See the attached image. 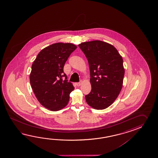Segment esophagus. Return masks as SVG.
Here are the masks:
<instances>
[{"label":"esophagus","instance_id":"esophagus-1","mask_svg":"<svg viewBox=\"0 0 158 158\" xmlns=\"http://www.w3.org/2000/svg\"><path fill=\"white\" fill-rule=\"evenodd\" d=\"M81 84H82V81H80L79 82H77L76 83V85H77V86H80Z\"/></svg>","mask_w":158,"mask_h":158}]
</instances>
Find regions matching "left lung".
<instances>
[{
  "label": "left lung",
  "instance_id": "8db88e82",
  "mask_svg": "<svg viewBox=\"0 0 158 158\" xmlns=\"http://www.w3.org/2000/svg\"><path fill=\"white\" fill-rule=\"evenodd\" d=\"M78 46L90 68L91 90L85 95L86 101L96 110L108 107L123 87L125 73L123 58L115 47L101 40L85 42Z\"/></svg>",
  "mask_w": 158,
  "mask_h": 158
}]
</instances>
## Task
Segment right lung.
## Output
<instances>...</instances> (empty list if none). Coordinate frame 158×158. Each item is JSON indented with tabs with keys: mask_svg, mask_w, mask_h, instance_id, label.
<instances>
[{
	"mask_svg": "<svg viewBox=\"0 0 158 158\" xmlns=\"http://www.w3.org/2000/svg\"><path fill=\"white\" fill-rule=\"evenodd\" d=\"M76 48L73 44L68 43L52 44L40 51L33 63L31 86L38 101L51 111L65 107L69 101V94L74 90L72 84L68 81L63 68Z\"/></svg>",
	"mask_w": 158,
	"mask_h": 158,
	"instance_id": "1",
	"label": "right lung"
}]
</instances>
